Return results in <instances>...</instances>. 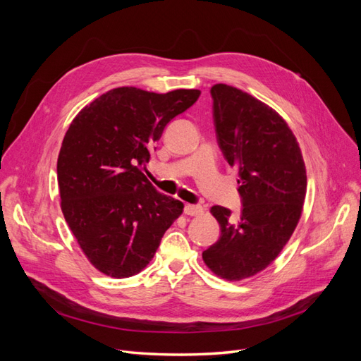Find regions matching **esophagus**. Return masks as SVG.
Returning a JSON list of instances; mask_svg holds the SVG:
<instances>
[{"instance_id": "obj_1", "label": "esophagus", "mask_w": 361, "mask_h": 361, "mask_svg": "<svg viewBox=\"0 0 361 361\" xmlns=\"http://www.w3.org/2000/svg\"><path fill=\"white\" fill-rule=\"evenodd\" d=\"M183 212L187 215H191V216H197V215L203 214V207L199 204H185Z\"/></svg>"}]
</instances>
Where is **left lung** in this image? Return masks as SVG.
Masks as SVG:
<instances>
[{"instance_id": "1", "label": "left lung", "mask_w": 361, "mask_h": 361, "mask_svg": "<svg viewBox=\"0 0 361 361\" xmlns=\"http://www.w3.org/2000/svg\"><path fill=\"white\" fill-rule=\"evenodd\" d=\"M211 96L218 146L238 170L243 212L232 224L231 211L211 207L221 235L202 256L215 276L238 281L272 264L290 239L307 176L298 141L277 111L227 84H215Z\"/></svg>"}]
</instances>
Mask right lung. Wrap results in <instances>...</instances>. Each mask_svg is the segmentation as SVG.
I'll return each mask as SVG.
<instances>
[{"label": "right lung", "mask_w": 361, "mask_h": 361, "mask_svg": "<svg viewBox=\"0 0 361 361\" xmlns=\"http://www.w3.org/2000/svg\"><path fill=\"white\" fill-rule=\"evenodd\" d=\"M200 90L154 93L117 87L76 114L57 161L61 211L90 264L114 279L135 276L155 256L183 203L141 171L171 118Z\"/></svg>", "instance_id": "right-lung-1"}]
</instances>
